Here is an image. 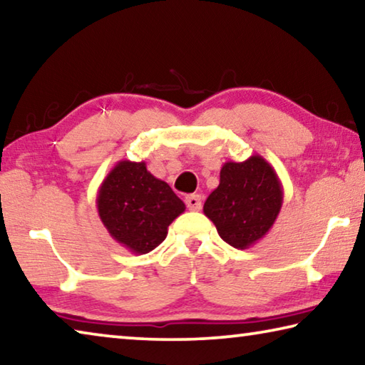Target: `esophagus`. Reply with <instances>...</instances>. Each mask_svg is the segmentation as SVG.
<instances>
[{"mask_svg": "<svg viewBox=\"0 0 365 365\" xmlns=\"http://www.w3.org/2000/svg\"><path fill=\"white\" fill-rule=\"evenodd\" d=\"M185 203H187L190 211H200L201 210V196L200 195H188L185 198Z\"/></svg>", "mask_w": 365, "mask_h": 365, "instance_id": "1", "label": "esophagus"}]
</instances>
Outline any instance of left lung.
<instances>
[{
  "instance_id": "obj_1",
  "label": "left lung",
  "mask_w": 365,
  "mask_h": 365,
  "mask_svg": "<svg viewBox=\"0 0 365 365\" xmlns=\"http://www.w3.org/2000/svg\"><path fill=\"white\" fill-rule=\"evenodd\" d=\"M282 185L262 155L225 162L217 188L207 196L203 212L224 242L245 250L273 227L282 206Z\"/></svg>"
}]
</instances>
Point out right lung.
I'll return each mask as SVG.
<instances>
[{
	"mask_svg": "<svg viewBox=\"0 0 365 365\" xmlns=\"http://www.w3.org/2000/svg\"><path fill=\"white\" fill-rule=\"evenodd\" d=\"M97 211L110 237L136 255L160 245L185 203L165 182L146 169V162L120 160L101 183Z\"/></svg>",
	"mask_w": 365,
	"mask_h": 365,
	"instance_id": "1",
	"label": "right lung"
}]
</instances>
